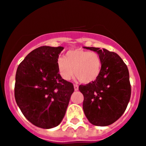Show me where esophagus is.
Wrapping results in <instances>:
<instances>
[{
	"mask_svg": "<svg viewBox=\"0 0 146 146\" xmlns=\"http://www.w3.org/2000/svg\"><path fill=\"white\" fill-rule=\"evenodd\" d=\"M73 86H74V90H78V85L75 84Z\"/></svg>",
	"mask_w": 146,
	"mask_h": 146,
	"instance_id": "esophagus-1",
	"label": "esophagus"
}]
</instances>
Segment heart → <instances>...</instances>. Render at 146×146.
Returning <instances> with one entry per match:
<instances>
[{
  "label": "heart",
  "mask_w": 146,
  "mask_h": 146,
  "mask_svg": "<svg viewBox=\"0 0 146 146\" xmlns=\"http://www.w3.org/2000/svg\"><path fill=\"white\" fill-rule=\"evenodd\" d=\"M57 66L60 76L64 80H70L75 74L82 83L88 84L94 82L100 76L102 59L96 52L74 49L68 50L65 57H59Z\"/></svg>",
  "instance_id": "heart-1"
}]
</instances>
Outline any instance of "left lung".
I'll return each instance as SVG.
<instances>
[{
	"mask_svg": "<svg viewBox=\"0 0 146 146\" xmlns=\"http://www.w3.org/2000/svg\"><path fill=\"white\" fill-rule=\"evenodd\" d=\"M84 48L100 55L102 70L94 82L79 86L84 97L83 111L90 123L107 126L121 118L129 103L131 94L129 72L117 53L99 48Z\"/></svg>",
	"mask_w": 146,
	"mask_h": 146,
	"instance_id": "1",
	"label": "left lung"
}]
</instances>
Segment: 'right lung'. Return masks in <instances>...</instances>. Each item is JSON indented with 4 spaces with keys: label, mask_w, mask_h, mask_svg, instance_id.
I'll return each mask as SVG.
<instances>
[{
    "label": "right lung",
    "mask_w": 146,
    "mask_h": 146,
    "mask_svg": "<svg viewBox=\"0 0 146 146\" xmlns=\"http://www.w3.org/2000/svg\"><path fill=\"white\" fill-rule=\"evenodd\" d=\"M63 47L41 46L21 62L15 74V99L35 126L49 129L63 120L74 87L61 78L57 60Z\"/></svg>",
    "instance_id": "obj_1"
}]
</instances>
